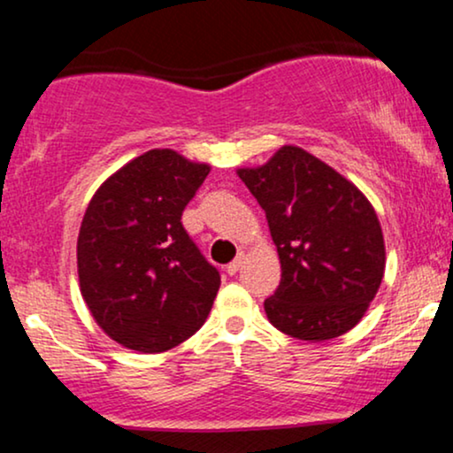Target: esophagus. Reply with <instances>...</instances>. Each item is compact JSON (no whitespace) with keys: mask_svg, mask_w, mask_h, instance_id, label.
Instances as JSON below:
<instances>
[{"mask_svg":"<svg viewBox=\"0 0 453 453\" xmlns=\"http://www.w3.org/2000/svg\"><path fill=\"white\" fill-rule=\"evenodd\" d=\"M244 257H247V256H244V251L238 253L236 259H234L232 264H227V268H226V270H227V274H236L238 270L242 268V264H244Z\"/></svg>","mask_w":453,"mask_h":453,"instance_id":"34e87169","label":"esophagus"}]
</instances>
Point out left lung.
Returning <instances> with one entry per match:
<instances>
[{
  "instance_id": "8db88e82",
  "label": "left lung",
  "mask_w": 453,
  "mask_h": 453,
  "mask_svg": "<svg viewBox=\"0 0 453 453\" xmlns=\"http://www.w3.org/2000/svg\"><path fill=\"white\" fill-rule=\"evenodd\" d=\"M238 176L266 212L280 259V283L264 303L270 324L311 342L349 332L386 270L383 232L366 196L292 144Z\"/></svg>"
}]
</instances>
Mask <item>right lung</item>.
<instances>
[{
  "label": "right lung",
  "instance_id": "1",
  "mask_svg": "<svg viewBox=\"0 0 453 453\" xmlns=\"http://www.w3.org/2000/svg\"><path fill=\"white\" fill-rule=\"evenodd\" d=\"M209 173V164L153 149L104 180L87 206L76 244L81 294L127 349H173L211 313L221 277L180 223Z\"/></svg>",
  "mask_w": 453,
  "mask_h": 453
}]
</instances>
